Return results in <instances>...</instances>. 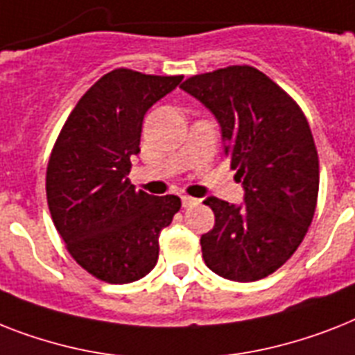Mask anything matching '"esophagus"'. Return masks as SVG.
<instances>
[{
    "mask_svg": "<svg viewBox=\"0 0 355 355\" xmlns=\"http://www.w3.org/2000/svg\"><path fill=\"white\" fill-rule=\"evenodd\" d=\"M198 200L193 197H187V195H182V206L184 207H191V206H197Z\"/></svg>",
    "mask_w": 355,
    "mask_h": 355,
    "instance_id": "34e87169",
    "label": "esophagus"
}]
</instances>
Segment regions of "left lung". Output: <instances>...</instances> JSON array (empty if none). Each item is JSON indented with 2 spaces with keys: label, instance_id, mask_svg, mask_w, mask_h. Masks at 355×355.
<instances>
[{
  "label": "left lung",
  "instance_id": "obj_1",
  "mask_svg": "<svg viewBox=\"0 0 355 355\" xmlns=\"http://www.w3.org/2000/svg\"><path fill=\"white\" fill-rule=\"evenodd\" d=\"M182 91L217 118L244 204L204 200L215 226L200 237L206 266L230 281L268 277L292 257L312 224L319 158L299 105L250 65L187 78Z\"/></svg>",
  "mask_w": 355,
  "mask_h": 355
}]
</instances>
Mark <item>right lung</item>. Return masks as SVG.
Returning <instances> with one entry per match:
<instances>
[{
    "mask_svg": "<svg viewBox=\"0 0 355 355\" xmlns=\"http://www.w3.org/2000/svg\"><path fill=\"white\" fill-rule=\"evenodd\" d=\"M182 76L114 69L80 98L47 166V202L74 261L100 281L125 284L151 272L158 237L180 209L175 195L137 191L128 178L146 112Z\"/></svg>",
    "mask_w": 355,
    "mask_h": 355,
    "instance_id": "1",
    "label": "right lung"
}]
</instances>
